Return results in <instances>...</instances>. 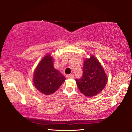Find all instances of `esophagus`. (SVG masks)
Listing matches in <instances>:
<instances>
[{"mask_svg": "<svg viewBox=\"0 0 132 132\" xmlns=\"http://www.w3.org/2000/svg\"><path fill=\"white\" fill-rule=\"evenodd\" d=\"M74 75L72 74H70V75H67L66 78H68V79H72V78H74Z\"/></svg>", "mask_w": 132, "mask_h": 132, "instance_id": "34e87169", "label": "esophagus"}]
</instances>
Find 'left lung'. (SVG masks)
Returning <instances> with one entry per match:
<instances>
[{
    "instance_id": "obj_1",
    "label": "left lung",
    "mask_w": 132,
    "mask_h": 132,
    "mask_svg": "<svg viewBox=\"0 0 132 132\" xmlns=\"http://www.w3.org/2000/svg\"><path fill=\"white\" fill-rule=\"evenodd\" d=\"M80 91L87 97H92L102 91L106 86L108 78L104 70L95 56L91 55L84 61L82 76L76 79Z\"/></svg>"
}]
</instances>
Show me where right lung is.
<instances>
[{
	"mask_svg": "<svg viewBox=\"0 0 132 132\" xmlns=\"http://www.w3.org/2000/svg\"><path fill=\"white\" fill-rule=\"evenodd\" d=\"M65 79V77L54 68L52 56L46 54L35 70L33 83L41 93L49 95L57 91Z\"/></svg>",
	"mask_w": 132,
	"mask_h": 132,
	"instance_id": "add662e5",
	"label": "right lung"
}]
</instances>
